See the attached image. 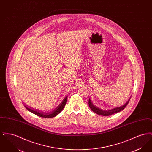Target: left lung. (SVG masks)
Wrapping results in <instances>:
<instances>
[{"label": "left lung", "instance_id": "obj_1", "mask_svg": "<svg viewBox=\"0 0 152 152\" xmlns=\"http://www.w3.org/2000/svg\"><path fill=\"white\" fill-rule=\"evenodd\" d=\"M130 98L131 97L129 98V99L128 100V101L125 104H124L123 106L119 107H117V108H115L112 109H110V110H102L101 109L99 108L95 107L94 105L92 103L90 99H89L88 103H89V106L90 108L91 109V110L93 112H94V113H96V114H98V115H101V116H108L123 110V109L125 108L126 107V105H128L129 101L130 100Z\"/></svg>", "mask_w": 152, "mask_h": 152}]
</instances>
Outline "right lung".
I'll list each match as a JSON object with an SVG mask.
<instances>
[{
  "instance_id": "right-lung-1",
  "label": "right lung",
  "mask_w": 152,
  "mask_h": 152,
  "mask_svg": "<svg viewBox=\"0 0 152 152\" xmlns=\"http://www.w3.org/2000/svg\"><path fill=\"white\" fill-rule=\"evenodd\" d=\"M67 97L68 96H66L65 98L64 99V100L62 101V102L59 104V105H58V107L55 109L54 110H53L52 112H50L49 113H43L42 112H40L39 110H35V109H32L30 108H28L27 107H26V105H24V107L26 108V109L29 110V112H32V113L36 115L37 116L41 117H45V118H52L54 117L56 115H58L59 113H60V112L63 109L64 107H65V104L67 100Z\"/></svg>"
}]
</instances>
